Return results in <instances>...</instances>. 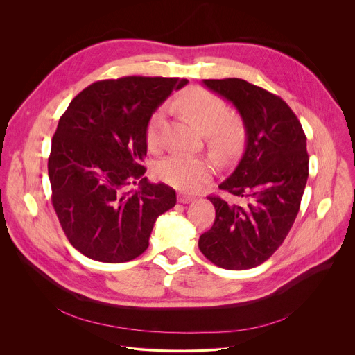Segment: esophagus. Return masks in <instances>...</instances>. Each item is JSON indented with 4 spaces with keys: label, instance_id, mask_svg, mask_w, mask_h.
I'll return each mask as SVG.
<instances>
[{
    "label": "esophagus",
    "instance_id": "obj_1",
    "mask_svg": "<svg viewBox=\"0 0 355 355\" xmlns=\"http://www.w3.org/2000/svg\"><path fill=\"white\" fill-rule=\"evenodd\" d=\"M195 198L192 195H188V193H184V192H180L178 193V202L180 204H189V202H192Z\"/></svg>",
    "mask_w": 355,
    "mask_h": 355
}]
</instances>
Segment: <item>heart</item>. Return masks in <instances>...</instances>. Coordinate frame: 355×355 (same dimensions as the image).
I'll use <instances>...</instances> for the list:
<instances>
[{
	"label": "heart",
	"mask_w": 355,
	"mask_h": 355,
	"mask_svg": "<svg viewBox=\"0 0 355 355\" xmlns=\"http://www.w3.org/2000/svg\"><path fill=\"white\" fill-rule=\"evenodd\" d=\"M171 110L187 118L199 132L207 135L211 150L218 156L234 153L244 140V125L237 116H226L225 101L204 88H189L178 95ZM166 110L159 108L151 115L146 129V143L156 148L160 141V132L164 123ZM157 175L167 184L192 191L199 188L212 174L211 164L199 157L171 155L162 160L156 168Z\"/></svg>",
	"instance_id": "1"
}]
</instances>
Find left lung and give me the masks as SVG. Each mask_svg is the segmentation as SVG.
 <instances>
[{"instance_id": "8db88e82", "label": "left lung", "mask_w": 355, "mask_h": 355, "mask_svg": "<svg viewBox=\"0 0 355 355\" xmlns=\"http://www.w3.org/2000/svg\"><path fill=\"white\" fill-rule=\"evenodd\" d=\"M204 85L237 110L245 148L220 189L244 198V205L209 196L216 216L198 245L225 270L254 268L282 244L299 212L309 175L306 136L279 96L241 78L204 80Z\"/></svg>"}]
</instances>
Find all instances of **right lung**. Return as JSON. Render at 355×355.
<instances>
[{
  "instance_id": "obj_1",
  "label": "right lung",
  "mask_w": 355,
  "mask_h": 355,
  "mask_svg": "<svg viewBox=\"0 0 355 355\" xmlns=\"http://www.w3.org/2000/svg\"><path fill=\"white\" fill-rule=\"evenodd\" d=\"M188 84L182 78L122 77L83 89L62 115L47 163L52 204L74 248L101 263H126L146 251L175 191L150 184L141 166L153 112ZM139 182L137 190L128 187Z\"/></svg>"
}]
</instances>
